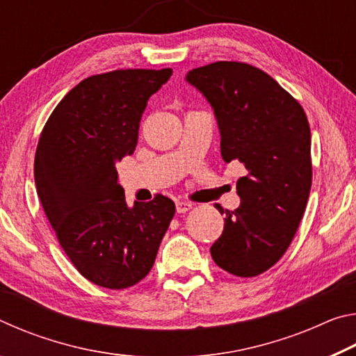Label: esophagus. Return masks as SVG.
I'll use <instances>...</instances> for the list:
<instances>
[{
    "mask_svg": "<svg viewBox=\"0 0 356 356\" xmlns=\"http://www.w3.org/2000/svg\"><path fill=\"white\" fill-rule=\"evenodd\" d=\"M190 209H193V204H190V202H184V201H177L176 202L177 213H185V212H188Z\"/></svg>",
    "mask_w": 356,
    "mask_h": 356,
    "instance_id": "esophagus-1",
    "label": "esophagus"
}]
</instances>
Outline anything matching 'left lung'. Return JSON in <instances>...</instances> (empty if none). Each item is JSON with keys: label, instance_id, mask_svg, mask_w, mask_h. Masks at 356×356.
<instances>
[{"label": "left lung", "instance_id": "left-lung-1", "mask_svg": "<svg viewBox=\"0 0 356 356\" xmlns=\"http://www.w3.org/2000/svg\"><path fill=\"white\" fill-rule=\"evenodd\" d=\"M185 81L212 106L222 160L246 170L237 180L240 206L226 210L210 254L229 273L257 276L282 257L305 213L312 180L308 119L291 94L250 64L213 63L190 70Z\"/></svg>", "mask_w": 356, "mask_h": 356}]
</instances>
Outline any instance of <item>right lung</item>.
I'll return each mask as SVG.
<instances>
[{
	"mask_svg": "<svg viewBox=\"0 0 356 356\" xmlns=\"http://www.w3.org/2000/svg\"><path fill=\"white\" fill-rule=\"evenodd\" d=\"M171 75L129 69L89 76L59 102L40 135L34 180L42 207L72 264L97 286L140 282L176 212L165 196L130 207L116 170L134 154L150 95Z\"/></svg>",
	"mask_w": 356,
	"mask_h": 356,
	"instance_id": "1",
	"label": "right lung"
}]
</instances>
